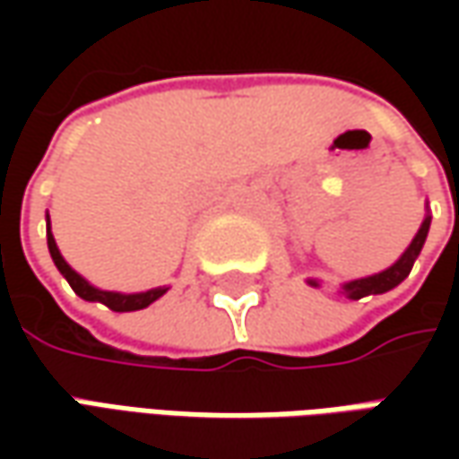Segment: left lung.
I'll return each instance as SVG.
<instances>
[{
  "label": "left lung",
  "mask_w": 459,
  "mask_h": 459,
  "mask_svg": "<svg viewBox=\"0 0 459 459\" xmlns=\"http://www.w3.org/2000/svg\"><path fill=\"white\" fill-rule=\"evenodd\" d=\"M429 224H432V214L427 212V217L421 221V227H419V232L411 239V245L401 253L394 265H388L385 271H380V273L373 275H365V278H352V281H344L340 293H344L347 299H352V301H358L362 296H376V293H385L391 291V289H396L398 283L406 278V275L411 273V268H414V260L421 253V247H424V242H427V235H429ZM308 286H314V289H319V281L316 278H308L307 281Z\"/></svg>",
  "instance_id": "obj_1"
}]
</instances>
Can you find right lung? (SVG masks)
<instances>
[{
  "label": "right lung",
  "instance_id": "right-lung-1",
  "mask_svg": "<svg viewBox=\"0 0 459 459\" xmlns=\"http://www.w3.org/2000/svg\"><path fill=\"white\" fill-rule=\"evenodd\" d=\"M45 224H48V250H50V257L56 263V268L61 271V275L68 281V286L76 291V296H81L83 301H99L104 307H109L112 311H140V308L151 307L152 301H158L163 293L168 291L166 286H158V289H151V291H140V293H117V291H104V289H97L91 286L83 275H79L65 260H63L61 250L56 245V238L50 232V217L45 214Z\"/></svg>",
  "mask_w": 459,
  "mask_h": 459
}]
</instances>
